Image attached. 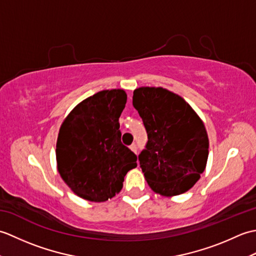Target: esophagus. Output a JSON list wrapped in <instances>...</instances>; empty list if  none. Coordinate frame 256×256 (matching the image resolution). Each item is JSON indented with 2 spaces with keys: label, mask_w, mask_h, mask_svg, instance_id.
Here are the masks:
<instances>
[{
  "label": "esophagus",
  "mask_w": 256,
  "mask_h": 256,
  "mask_svg": "<svg viewBox=\"0 0 256 256\" xmlns=\"http://www.w3.org/2000/svg\"><path fill=\"white\" fill-rule=\"evenodd\" d=\"M130 148H131L134 152V153H136V152H138V145L136 144H132L131 146H130Z\"/></svg>",
  "instance_id": "34e87169"
}]
</instances>
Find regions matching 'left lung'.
<instances>
[{
    "label": "left lung",
    "mask_w": 256,
    "mask_h": 256,
    "mask_svg": "<svg viewBox=\"0 0 256 256\" xmlns=\"http://www.w3.org/2000/svg\"><path fill=\"white\" fill-rule=\"evenodd\" d=\"M133 106L148 133L138 160L148 186L167 197L186 192L198 182L208 160L202 121L182 96L167 89L134 90Z\"/></svg>",
    "instance_id": "left-lung-1"
}]
</instances>
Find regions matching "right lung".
<instances>
[{
    "instance_id": "obj_1",
    "label": "right lung",
    "mask_w": 256,
    "mask_h": 256,
    "mask_svg": "<svg viewBox=\"0 0 256 256\" xmlns=\"http://www.w3.org/2000/svg\"><path fill=\"white\" fill-rule=\"evenodd\" d=\"M121 89L103 90L80 102L59 130L56 158L64 182L94 202L121 192L138 156L121 142L118 118L126 103Z\"/></svg>"
}]
</instances>
